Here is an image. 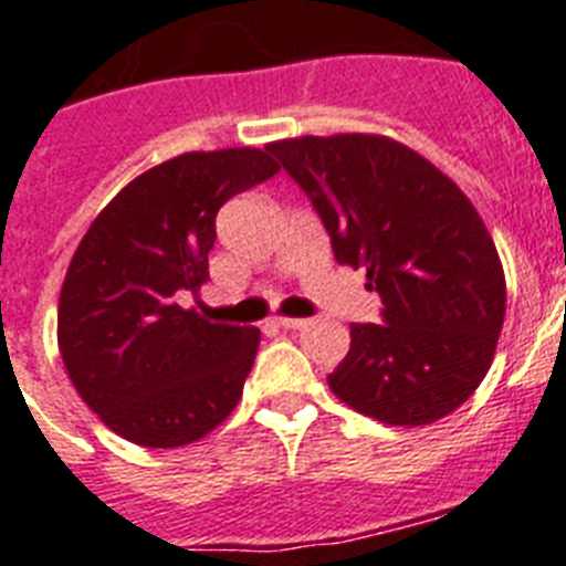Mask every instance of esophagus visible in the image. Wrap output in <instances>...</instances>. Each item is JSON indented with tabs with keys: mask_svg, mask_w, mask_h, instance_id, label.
Listing matches in <instances>:
<instances>
[{
	"mask_svg": "<svg viewBox=\"0 0 566 566\" xmlns=\"http://www.w3.org/2000/svg\"><path fill=\"white\" fill-rule=\"evenodd\" d=\"M274 324H277L280 329H303L306 321H303V317H274Z\"/></svg>",
	"mask_w": 566,
	"mask_h": 566,
	"instance_id": "obj_1",
	"label": "esophagus"
}]
</instances>
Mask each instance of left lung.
<instances>
[{
    "label": "left lung",
    "mask_w": 566,
    "mask_h": 566,
    "mask_svg": "<svg viewBox=\"0 0 566 566\" xmlns=\"http://www.w3.org/2000/svg\"><path fill=\"white\" fill-rule=\"evenodd\" d=\"M310 196L335 260L367 272L378 324L349 326V353L326 381L387 424H431L469 399L492 367L506 280L492 237L446 172L385 135H303L269 144Z\"/></svg>",
    "instance_id": "left-lung-1"
}]
</instances>
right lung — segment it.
I'll return each instance as SVG.
<instances>
[{
    "mask_svg": "<svg viewBox=\"0 0 566 566\" xmlns=\"http://www.w3.org/2000/svg\"><path fill=\"white\" fill-rule=\"evenodd\" d=\"M277 170L251 147L176 156L129 181L74 251L60 356L81 399L124 440L188 446L237 408L260 329L210 321L181 297L208 280L219 208Z\"/></svg>",
    "mask_w": 566,
    "mask_h": 566,
    "instance_id": "1",
    "label": "right lung"
}]
</instances>
